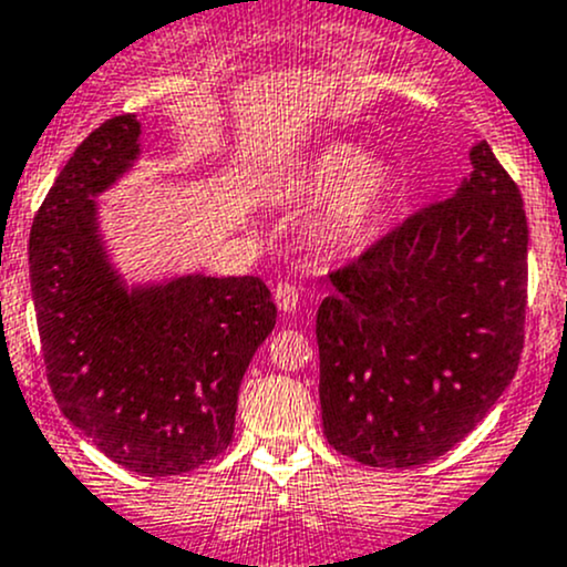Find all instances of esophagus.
<instances>
[{
  "label": "esophagus",
  "instance_id": "esophagus-1",
  "mask_svg": "<svg viewBox=\"0 0 567 567\" xmlns=\"http://www.w3.org/2000/svg\"><path fill=\"white\" fill-rule=\"evenodd\" d=\"M299 299V288H296L293 282H279L277 288H274V301H277V307L282 309V312H293Z\"/></svg>",
  "mask_w": 567,
  "mask_h": 567
}]
</instances>
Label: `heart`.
Segmentation results:
<instances>
[{"mask_svg": "<svg viewBox=\"0 0 567 567\" xmlns=\"http://www.w3.org/2000/svg\"><path fill=\"white\" fill-rule=\"evenodd\" d=\"M396 178L383 163L353 143H326L296 171L288 198H329L315 223V244L323 252H353L374 234L389 212Z\"/></svg>", "mask_w": 567, "mask_h": 567, "instance_id": "heart-1", "label": "heart"}]
</instances>
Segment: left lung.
Masks as SVG:
<instances>
[{"instance_id":"obj_1","label":"left lung","mask_w":567,"mask_h":567,"mask_svg":"<svg viewBox=\"0 0 567 567\" xmlns=\"http://www.w3.org/2000/svg\"><path fill=\"white\" fill-rule=\"evenodd\" d=\"M473 174L348 266L318 309L326 440L369 467H419L462 443L524 348L527 217L486 141Z\"/></svg>"}]
</instances>
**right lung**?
<instances>
[{"label": "right lung", "instance_id": "obj_1", "mask_svg": "<svg viewBox=\"0 0 567 567\" xmlns=\"http://www.w3.org/2000/svg\"><path fill=\"white\" fill-rule=\"evenodd\" d=\"M133 113L100 124L48 189L29 236V277L53 399L105 456L168 478L234 440L238 385L277 323L258 277L189 274L124 288L94 195L138 157Z\"/></svg>", "mask_w": 567, "mask_h": 567}]
</instances>
